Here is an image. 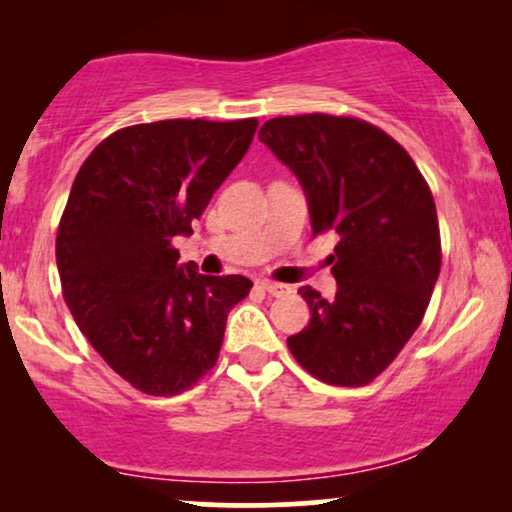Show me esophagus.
I'll return each mask as SVG.
<instances>
[{"instance_id": "1", "label": "esophagus", "mask_w": 512, "mask_h": 512, "mask_svg": "<svg viewBox=\"0 0 512 512\" xmlns=\"http://www.w3.org/2000/svg\"><path fill=\"white\" fill-rule=\"evenodd\" d=\"M258 286H261V289L265 291V293H270V296H289L291 293V286L289 284H277V282H258Z\"/></svg>"}]
</instances>
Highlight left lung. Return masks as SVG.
<instances>
[{"instance_id": "1", "label": "left lung", "mask_w": 512, "mask_h": 512, "mask_svg": "<svg viewBox=\"0 0 512 512\" xmlns=\"http://www.w3.org/2000/svg\"><path fill=\"white\" fill-rule=\"evenodd\" d=\"M258 139L296 174L312 235L338 233L333 298L298 293L310 324L286 338L321 382L361 387L375 380L422 324L440 272L436 202L408 151L359 118H272Z\"/></svg>"}]
</instances>
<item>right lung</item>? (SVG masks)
<instances>
[{"mask_svg":"<svg viewBox=\"0 0 512 512\" xmlns=\"http://www.w3.org/2000/svg\"><path fill=\"white\" fill-rule=\"evenodd\" d=\"M256 128V118L132 125L76 174L55 240L62 296L95 352L144 394H181L212 370L228 312L254 286L179 265L172 242L193 233Z\"/></svg>","mask_w":512,"mask_h":512,"instance_id":"1","label":"right lung"}]
</instances>
